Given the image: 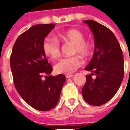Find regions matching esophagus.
<instances>
[{
    "label": "esophagus",
    "instance_id": "34e87169",
    "mask_svg": "<svg viewBox=\"0 0 130 130\" xmlns=\"http://www.w3.org/2000/svg\"><path fill=\"white\" fill-rule=\"evenodd\" d=\"M74 75L72 74H66V75H65V76H66V78H67V79H68V78H71V77H72Z\"/></svg>",
    "mask_w": 130,
    "mask_h": 130
}]
</instances>
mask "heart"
I'll list each match as a JSON object with an SVG mask.
<instances>
[{"label":"heart","instance_id":"obj_1","mask_svg":"<svg viewBox=\"0 0 130 130\" xmlns=\"http://www.w3.org/2000/svg\"><path fill=\"white\" fill-rule=\"evenodd\" d=\"M58 36L63 42L73 43L74 54H79L83 57H88L92 54L93 46L89 42L85 41L84 35L75 28L65 30L58 33ZM42 49L46 56L51 60H56L60 56V44L58 40L54 37H46L42 44ZM82 60L79 56L66 57L60 60L54 67L58 74H72L82 66Z\"/></svg>","mask_w":130,"mask_h":130}]
</instances>
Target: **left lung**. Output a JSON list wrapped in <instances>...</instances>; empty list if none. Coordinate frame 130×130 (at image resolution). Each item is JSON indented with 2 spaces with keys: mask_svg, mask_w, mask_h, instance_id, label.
<instances>
[{
  "mask_svg": "<svg viewBox=\"0 0 130 130\" xmlns=\"http://www.w3.org/2000/svg\"><path fill=\"white\" fill-rule=\"evenodd\" d=\"M93 32L95 50L85 68L91 74L86 76L82 88L86 102L93 106L106 103L117 93L124 76V60L118 41L111 30L93 20L84 21ZM95 74V79L92 78Z\"/></svg>",
  "mask_w": 130,
  "mask_h": 130,
  "instance_id": "8db88e82",
  "label": "left lung"
}]
</instances>
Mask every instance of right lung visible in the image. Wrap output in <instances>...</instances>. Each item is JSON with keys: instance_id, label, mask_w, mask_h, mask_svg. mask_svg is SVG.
<instances>
[{"instance_id": "add662e5", "label": "right lung", "mask_w": 130, "mask_h": 130, "mask_svg": "<svg viewBox=\"0 0 130 130\" xmlns=\"http://www.w3.org/2000/svg\"><path fill=\"white\" fill-rule=\"evenodd\" d=\"M54 27L55 24H50L30 28L17 39L10 56V67L17 92L30 106L42 111L56 106L66 81L62 74L50 75L53 68L42 49L44 40Z\"/></svg>"}]
</instances>
